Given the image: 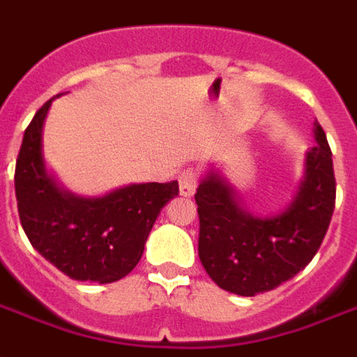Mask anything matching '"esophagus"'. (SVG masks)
Listing matches in <instances>:
<instances>
[{
	"mask_svg": "<svg viewBox=\"0 0 357 357\" xmlns=\"http://www.w3.org/2000/svg\"><path fill=\"white\" fill-rule=\"evenodd\" d=\"M195 188H197V173L194 169H186L178 175V190H181V195L184 197H192L195 194Z\"/></svg>",
	"mask_w": 357,
	"mask_h": 357,
	"instance_id": "esophagus-1",
	"label": "esophagus"
}]
</instances>
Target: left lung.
<instances>
[{
  "mask_svg": "<svg viewBox=\"0 0 357 357\" xmlns=\"http://www.w3.org/2000/svg\"><path fill=\"white\" fill-rule=\"evenodd\" d=\"M312 133L316 144L305 152L294 197L278 213H252L216 165L199 178V259L222 290L245 297L275 290L314 258L335 208V175L316 120Z\"/></svg>",
  "mask_w": 357,
  "mask_h": 357,
  "instance_id": "8db88e82",
  "label": "left lung"
}]
</instances>
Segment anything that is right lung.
I'll use <instances>...</instances> for the list:
<instances>
[{"instance_id": "add662e5", "label": "right lung", "mask_w": 357, "mask_h": 357, "mask_svg": "<svg viewBox=\"0 0 357 357\" xmlns=\"http://www.w3.org/2000/svg\"><path fill=\"white\" fill-rule=\"evenodd\" d=\"M56 98L37 111L16 160L20 224L31 246L69 278L116 282L139 264L162 208L178 195V182L126 184L103 195L63 188L43 154L45 120Z\"/></svg>"}]
</instances>
